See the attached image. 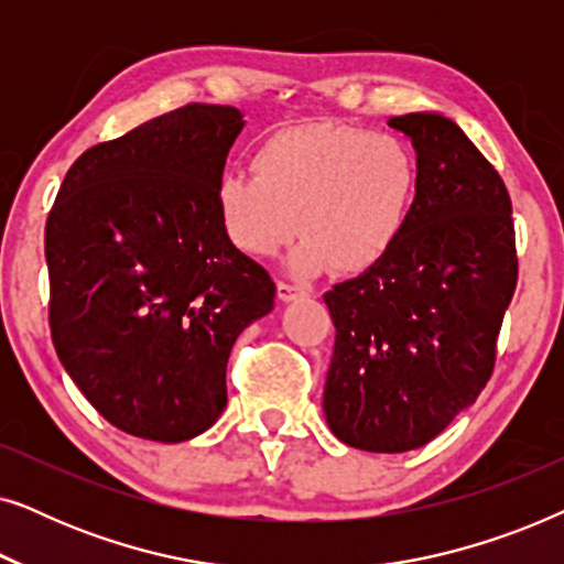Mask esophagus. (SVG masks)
<instances>
[{
    "label": "esophagus",
    "instance_id": "esophagus-1",
    "mask_svg": "<svg viewBox=\"0 0 564 564\" xmlns=\"http://www.w3.org/2000/svg\"><path fill=\"white\" fill-rule=\"evenodd\" d=\"M305 290L297 288V284H290V282H276V297L282 300V303H292V300L303 297Z\"/></svg>",
    "mask_w": 564,
    "mask_h": 564
}]
</instances>
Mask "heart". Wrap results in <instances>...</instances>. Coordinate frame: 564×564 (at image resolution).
Listing matches in <instances>:
<instances>
[{
	"label": "heart",
	"instance_id": "b5f03b06",
	"mask_svg": "<svg viewBox=\"0 0 564 564\" xmlns=\"http://www.w3.org/2000/svg\"><path fill=\"white\" fill-rule=\"evenodd\" d=\"M251 174H223L215 213L228 243L251 259L290 253L297 276L334 267L361 274L403 238L419 195V161L395 133L300 126L251 153Z\"/></svg>",
	"mask_w": 564,
	"mask_h": 564
}]
</instances>
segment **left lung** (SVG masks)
I'll list each match as a JSON object with an SVG mask.
<instances>
[{"label":"left lung","instance_id":"left-lung-1","mask_svg":"<svg viewBox=\"0 0 564 564\" xmlns=\"http://www.w3.org/2000/svg\"><path fill=\"white\" fill-rule=\"evenodd\" d=\"M419 195L380 264L326 292L336 326L323 413L354 449L400 454L436 438L490 380L519 261L511 197L452 118L408 112Z\"/></svg>","mask_w":564,"mask_h":564}]
</instances>
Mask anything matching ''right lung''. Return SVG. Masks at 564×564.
Masks as SVG:
<instances>
[{"label": "right lung", "instance_id": "add662e5", "mask_svg": "<svg viewBox=\"0 0 564 564\" xmlns=\"http://www.w3.org/2000/svg\"><path fill=\"white\" fill-rule=\"evenodd\" d=\"M236 107L187 105L68 169L45 226L51 336L115 429L195 438L228 403L236 338L274 307V282L228 243L215 184L243 130Z\"/></svg>", "mask_w": 564, "mask_h": 564}]
</instances>
